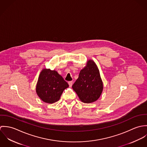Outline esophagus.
Segmentation results:
<instances>
[{"label": "esophagus", "mask_w": 147, "mask_h": 147, "mask_svg": "<svg viewBox=\"0 0 147 147\" xmlns=\"http://www.w3.org/2000/svg\"><path fill=\"white\" fill-rule=\"evenodd\" d=\"M68 83L69 84V86L70 87H71L72 85V84H73V82H72V81H70V82H68Z\"/></svg>", "instance_id": "1"}]
</instances>
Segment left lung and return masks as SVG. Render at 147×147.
Returning <instances> with one entry per match:
<instances>
[{
	"label": "left lung",
	"instance_id": "8db88e82",
	"mask_svg": "<svg viewBox=\"0 0 147 147\" xmlns=\"http://www.w3.org/2000/svg\"><path fill=\"white\" fill-rule=\"evenodd\" d=\"M72 87L83 102L91 103L99 98L103 90V83L99 69L93 61H88Z\"/></svg>",
	"mask_w": 147,
	"mask_h": 147
}]
</instances>
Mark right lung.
I'll return each mask as SVG.
<instances>
[{"label":"right lung","mask_w":147,"mask_h":147,"mask_svg":"<svg viewBox=\"0 0 147 147\" xmlns=\"http://www.w3.org/2000/svg\"><path fill=\"white\" fill-rule=\"evenodd\" d=\"M68 86L57 71L43 69L38 78L36 92L43 102L53 104L59 100L63 90Z\"/></svg>","instance_id":"obj_1"}]
</instances>
